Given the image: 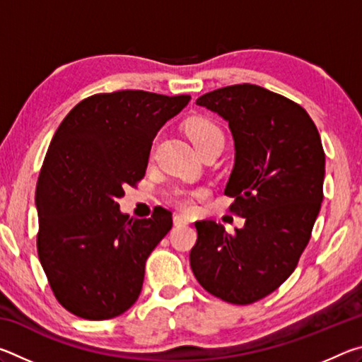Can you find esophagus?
Listing matches in <instances>:
<instances>
[{
  "instance_id": "obj_1",
  "label": "esophagus",
  "mask_w": 362,
  "mask_h": 362,
  "mask_svg": "<svg viewBox=\"0 0 362 362\" xmlns=\"http://www.w3.org/2000/svg\"><path fill=\"white\" fill-rule=\"evenodd\" d=\"M174 225L175 226H185V225H188V218L183 217V216H175L174 217Z\"/></svg>"
}]
</instances>
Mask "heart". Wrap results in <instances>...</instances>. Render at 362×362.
Wrapping results in <instances>:
<instances>
[{"label": "heart", "mask_w": 362, "mask_h": 362, "mask_svg": "<svg viewBox=\"0 0 362 362\" xmlns=\"http://www.w3.org/2000/svg\"><path fill=\"white\" fill-rule=\"evenodd\" d=\"M187 132L193 145L196 146V150L214 142V140H223L222 129L212 119L204 118V116H196V118L189 119L187 122ZM196 194H199V192H179L175 194L174 201L182 209L189 211L193 207L192 198Z\"/></svg>", "instance_id": "b5f03b06"}]
</instances>
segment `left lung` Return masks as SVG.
I'll list each match as a JSON object with an SVG mask.
<instances>
[{
    "label": "left lung",
    "mask_w": 362,
    "mask_h": 362,
    "mask_svg": "<svg viewBox=\"0 0 362 362\" xmlns=\"http://www.w3.org/2000/svg\"><path fill=\"white\" fill-rule=\"evenodd\" d=\"M196 105L228 122L235 164L225 194L246 223L228 235L214 220L196 222L189 265L212 296L254 303L291 276L310 241L326 173L320 132L298 103L255 84L212 90Z\"/></svg>",
    "instance_id": "left-lung-1"
}]
</instances>
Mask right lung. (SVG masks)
Here are the masks:
<instances>
[{
	"label": "right lung",
	"instance_id": "right-lung-1",
	"mask_svg": "<svg viewBox=\"0 0 362 362\" xmlns=\"http://www.w3.org/2000/svg\"><path fill=\"white\" fill-rule=\"evenodd\" d=\"M188 102L145 90L95 94L57 127L36 183V244L70 313L110 320L139 298L145 262L173 228V214L159 207L151 218H129L118 199L145 175L153 139Z\"/></svg>",
	"mask_w": 362,
	"mask_h": 362
}]
</instances>
